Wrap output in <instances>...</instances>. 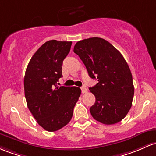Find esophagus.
Here are the masks:
<instances>
[{"mask_svg":"<svg viewBox=\"0 0 156 156\" xmlns=\"http://www.w3.org/2000/svg\"><path fill=\"white\" fill-rule=\"evenodd\" d=\"M81 90L82 93H86V92H87V89L86 87H81Z\"/></svg>","mask_w":156,"mask_h":156,"instance_id":"obj_1","label":"esophagus"}]
</instances>
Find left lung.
<instances>
[{
  "mask_svg": "<svg viewBox=\"0 0 156 156\" xmlns=\"http://www.w3.org/2000/svg\"><path fill=\"white\" fill-rule=\"evenodd\" d=\"M74 52L86 66L90 78L98 83L90 87L95 96L90 113L102 124L119 123L132 107L134 86L127 63L121 52L101 37H90L77 42Z\"/></svg>",
  "mask_w": 156,
  "mask_h": 156,
  "instance_id": "obj_1",
  "label": "left lung"
}]
</instances>
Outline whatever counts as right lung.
<instances>
[{
    "label": "right lung",
    "instance_id": "add662e5",
    "mask_svg": "<svg viewBox=\"0 0 156 156\" xmlns=\"http://www.w3.org/2000/svg\"><path fill=\"white\" fill-rule=\"evenodd\" d=\"M71 45V41H47L33 55L26 69L27 107L37 124L49 132L58 130L69 122L81 93L79 87L57 85Z\"/></svg>",
    "mask_w": 156,
    "mask_h": 156
}]
</instances>
